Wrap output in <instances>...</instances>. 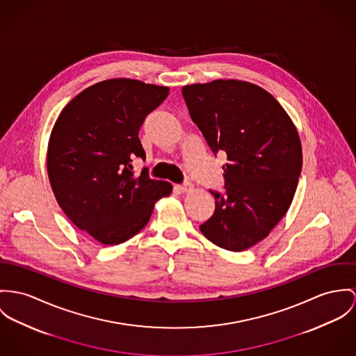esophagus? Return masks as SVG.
<instances>
[{
	"instance_id": "esophagus-1",
	"label": "esophagus",
	"mask_w": 356,
	"mask_h": 356,
	"mask_svg": "<svg viewBox=\"0 0 356 356\" xmlns=\"http://www.w3.org/2000/svg\"><path fill=\"white\" fill-rule=\"evenodd\" d=\"M179 190L181 192H191L193 190V184L190 183V181H186L184 184L179 186Z\"/></svg>"
}]
</instances>
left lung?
Returning a JSON list of instances; mask_svg holds the SVG:
<instances>
[{"instance_id":"left-lung-1","label":"left lung","mask_w":356,"mask_h":356,"mask_svg":"<svg viewBox=\"0 0 356 356\" xmlns=\"http://www.w3.org/2000/svg\"><path fill=\"white\" fill-rule=\"evenodd\" d=\"M193 123L217 154L225 190L213 217L200 232L213 244L241 252L264 240L287 213L301 175L297 127L266 89L240 80H214L183 86Z\"/></svg>"}]
</instances>
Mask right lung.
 <instances>
[{
    "label": "right lung",
    "instance_id": "1",
    "mask_svg": "<svg viewBox=\"0 0 356 356\" xmlns=\"http://www.w3.org/2000/svg\"><path fill=\"white\" fill-rule=\"evenodd\" d=\"M168 86L111 79L79 93L60 111L47 146V175L55 199L79 229L103 245L138 234L172 184L133 172L145 159L138 138L145 118Z\"/></svg>",
    "mask_w": 356,
    "mask_h": 356
}]
</instances>
